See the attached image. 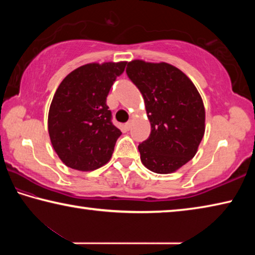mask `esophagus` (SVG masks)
<instances>
[{"instance_id": "34e87169", "label": "esophagus", "mask_w": 255, "mask_h": 255, "mask_svg": "<svg viewBox=\"0 0 255 255\" xmlns=\"http://www.w3.org/2000/svg\"><path fill=\"white\" fill-rule=\"evenodd\" d=\"M131 125H132V120H129V122L126 124V128L127 129H130L131 128Z\"/></svg>"}]
</instances>
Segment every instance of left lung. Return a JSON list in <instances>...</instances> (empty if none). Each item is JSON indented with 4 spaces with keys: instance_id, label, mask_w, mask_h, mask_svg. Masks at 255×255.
<instances>
[{
    "instance_id": "left-lung-1",
    "label": "left lung",
    "mask_w": 255,
    "mask_h": 255,
    "mask_svg": "<svg viewBox=\"0 0 255 255\" xmlns=\"http://www.w3.org/2000/svg\"><path fill=\"white\" fill-rule=\"evenodd\" d=\"M127 75L141 93L150 135L138 146L149 171L169 174L195 156L205 135L206 111L192 81L171 64L133 59Z\"/></svg>"
}]
</instances>
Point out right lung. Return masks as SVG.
Here are the masks:
<instances>
[{
    "label": "right lung",
    "mask_w": 255,
    "mask_h": 255,
    "mask_svg": "<svg viewBox=\"0 0 255 255\" xmlns=\"http://www.w3.org/2000/svg\"><path fill=\"white\" fill-rule=\"evenodd\" d=\"M126 64H85L56 90L48 112L49 138L60 161L71 169L93 171L110 161L122 131L111 123L106 102Z\"/></svg>",
    "instance_id": "1"
}]
</instances>
